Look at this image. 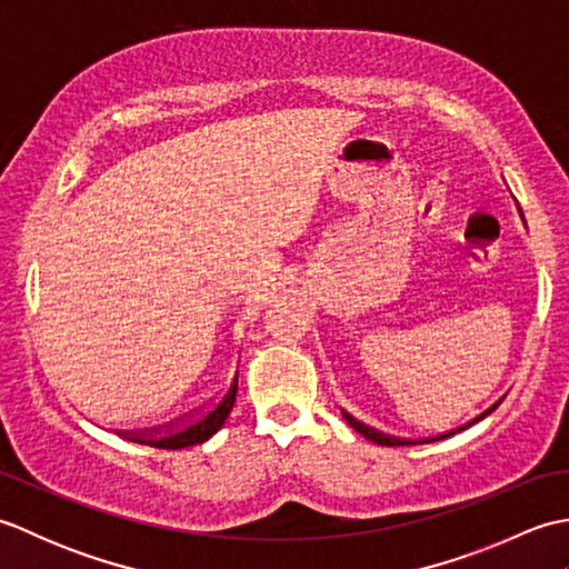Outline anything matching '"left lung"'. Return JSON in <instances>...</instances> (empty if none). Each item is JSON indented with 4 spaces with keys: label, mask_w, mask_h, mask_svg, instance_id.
<instances>
[{
    "label": "left lung",
    "mask_w": 569,
    "mask_h": 569,
    "mask_svg": "<svg viewBox=\"0 0 569 569\" xmlns=\"http://www.w3.org/2000/svg\"><path fill=\"white\" fill-rule=\"evenodd\" d=\"M501 401H503V398H501ZM499 401V403H501ZM499 403H493L491 408H487L485 410V413H481V416H477L475 420H471V422H477V420H481V418H487L489 413H491V410H497V406ZM345 420L349 422V426H352L359 435H365V438L367 440H371V442H377V445H386V447H398V445H416V442H430V440H401V438H391V435H383V432H379V430H373V428H369V426H365V422H359L357 418H352V416H349V413H345ZM471 422H467V426H471ZM457 430H462V428H457ZM447 435H455V430H450V432H445V435H440V440L442 438H447ZM435 440H438V438H435Z\"/></svg>",
    "instance_id": "8db88e82"
}]
</instances>
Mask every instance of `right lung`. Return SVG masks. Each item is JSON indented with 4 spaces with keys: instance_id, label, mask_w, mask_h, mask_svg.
Instances as JSON below:
<instances>
[{
    "instance_id": "obj_1",
    "label": "right lung",
    "mask_w": 569,
    "mask_h": 569,
    "mask_svg": "<svg viewBox=\"0 0 569 569\" xmlns=\"http://www.w3.org/2000/svg\"><path fill=\"white\" fill-rule=\"evenodd\" d=\"M237 398V373L234 379L229 381L227 391L217 398V401L202 410L200 416L188 418L183 422H171L166 428H156L147 432H127V440H134L139 445H149V447H159V450H180V447H190V445H200L222 428V422L227 420L229 410L234 406Z\"/></svg>"
}]
</instances>
